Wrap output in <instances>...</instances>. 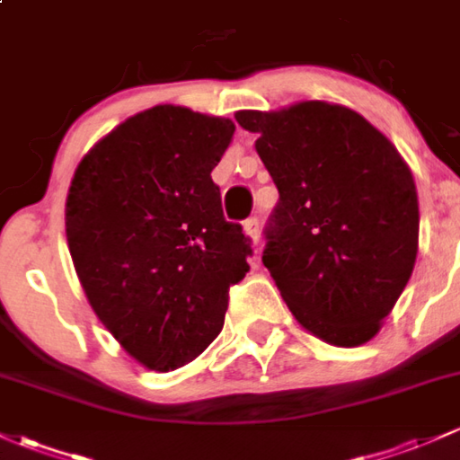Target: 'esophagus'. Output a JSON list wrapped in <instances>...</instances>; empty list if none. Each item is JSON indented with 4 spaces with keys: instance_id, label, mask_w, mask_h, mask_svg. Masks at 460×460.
Returning <instances> with one entry per match:
<instances>
[{
    "instance_id": "1",
    "label": "esophagus",
    "mask_w": 460,
    "mask_h": 460,
    "mask_svg": "<svg viewBox=\"0 0 460 460\" xmlns=\"http://www.w3.org/2000/svg\"><path fill=\"white\" fill-rule=\"evenodd\" d=\"M243 228H245V234H248L250 239H252V243H254V250L259 252L261 250L259 248V239H261V224H259V219H256V217H252V219L245 221Z\"/></svg>"
}]
</instances>
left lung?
Returning <instances> with one entry per match:
<instances>
[{
	"label": "left lung",
	"mask_w": 460,
	"mask_h": 460,
	"mask_svg": "<svg viewBox=\"0 0 460 460\" xmlns=\"http://www.w3.org/2000/svg\"><path fill=\"white\" fill-rule=\"evenodd\" d=\"M259 133L276 204L263 265L294 318L335 347H359L408 285L419 250L412 172L358 111L303 101L280 111H236Z\"/></svg>",
	"instance_id": "left-lung-1"
}]
</instances>
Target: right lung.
Wrapping results in <instances>:
<instances>
[{
    "mask_svg": "<svg viewBox=\"0 0 460 460\" xmlns=\"http://www.w3.org/2000/svg\"><path fill=\"white\" fill-rule=\"evenodd\" d=\"M234 125L189 107L136 113L87 151L66 234L93 314L142 367L195 359L224 329L250 239L226 221L210 172Z\"/></svg>",
    "mask_w": 460,
    "mask_h": 460,
    "instance_id": "right-lung-1",
    "label": "right lung"
}]
</instances>
